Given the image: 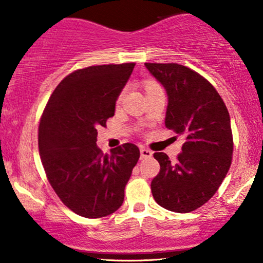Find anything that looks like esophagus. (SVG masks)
<instances>
[{"instance_id":"obj_1","label":"esophagus","mask_w":263,"mask_h":263,"mask_svg":"<svg viewBox=\"0 0 263 263\" xmlns=\"http://www.w3.org/2000/svg\"><path fill=\"white\" fill-rule=\"evenodd\" d=\"M153 155V152L148 148H144V147H141V157L142 158H151Z\"/></svg>"}]
</instances>
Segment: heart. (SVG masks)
Returning a JSON list of instances; mask_svg holds the SVG:
<instances>
[{
  "label": "heart",
  "mask_w": 263,
  "mask_h": 263,
  "mask_svg": "<svg viewBox=\"0 0 263 263\" xmlns=\"http://www.w3.org/2000/svg\"><path fill=\"white\" fill-rule=\"evenodd\" d=\"M157 87H159L158 84L155 83V81H148V83H146V86H144V89H146V92H148V91H151V90L157 89ZM121 99H122V93L119 96V101L121 100Z\"/></svg>",
  "instance_id": "heart-1"
}]
</instances>
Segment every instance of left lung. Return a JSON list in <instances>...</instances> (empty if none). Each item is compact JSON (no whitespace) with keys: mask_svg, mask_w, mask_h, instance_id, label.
<instances>
[{"mask_svg":"<svg viewBox=\"0 0 263 263\" xmlns=\"http://www.w3.org/2000/svg\"><path fill=\"white\" fill-rule=\"evenodd\" d=\"M168 95L165 127L183 136L176 162L153 157L161 170L151 189L157 204L189 213L206 203L230 170L234 141L229 111L216 89L197 71L177 63H144Z\"/></svg>","mask_w":263,"mask_h":263,"instance_id":"1","label":"left lung"}]
</instances>
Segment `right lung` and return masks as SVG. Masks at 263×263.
<instances>
[{
	"label": "right lung",
	"mask_w": 263,
	"mask_h": 263,
	"mask_svg": "<svg viewBox=\"0 0 263 263\" xmlns=\"http://www.w3.org/2000/svg\"><path fill=\"white\" fill-rule=\"evenodd\" d=\"M135 65L78 69L60 81L41 117L38 147L48 180L63 204L84 218H104L121 206L140 158L134 143H123L111 155L96 146V128L114 116Z\"/></svg>",
	"instance_id": "1"
}]
</instances>
